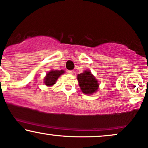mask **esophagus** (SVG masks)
I'll use <instances>...</instances> for the list:
<instances>
[{
  "label": "esophagus",
  "mask_w": 148,
  "mask_h": 148,
  "mask_svg": "<svg viewBox=\"0 0 148 148\" xmlns=\"http://www.w3.org/2000/svg\"><path fill=\"white\" fill-rule=\"evenodd\" d=\"M67 72H68V74H74V71H73V70H68V71H67Z\"/></svg>",
  "instance_id": "34e87169"
}]
</instances>
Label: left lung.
<instances>
[{
	"label": "left lung",
	"mask_w": 148,
	"mask_h": 148,
	"mask_svg": "<svg viewBox=\"0 0 148 148\" xmlns=\"http://www.w3.org/2000/svg\"><path fill=\"white\" fill-rule=\"evenodd\" d=\"M77 79L80 88L85 94H92L99 89V84L97 79L90 70H85L84 72L78 74Z\"/></svg>",
	"instance_id": "obj_1"
}]
</instances>
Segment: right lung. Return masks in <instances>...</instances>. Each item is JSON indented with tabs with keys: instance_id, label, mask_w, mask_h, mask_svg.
Here are the masks:
<instances>
[{
	"instance_id": "right-lung-1",
	"label": "right lung",
	"mask_w": 148,
	"mask_h": 148,
	"mask_svg": "<svg viewBox=\"0 0 148 148\" xmlns=\"http://www.w3.org/2000/svg\"><path fill=\"white\" fill-rule=\"evenodd\" d=\"M64 70H51L50 72H48L44 79V83L47 86H52L56 83L58 77L64 74Z\"/></svg>"
}]
</instances>
